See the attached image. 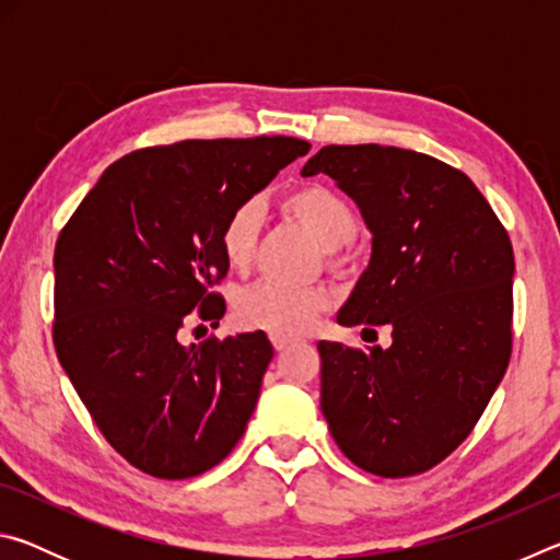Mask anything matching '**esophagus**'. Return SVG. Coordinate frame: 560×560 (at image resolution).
Masks as SVG:
<instances>
[{
    "mask_svg": "<svg viewBox=\"0 0 560 560\" xmlns=\"http://www.w3.org/2000/svg\"><path fill=\"white\" fill-rule=\"evenodd\" d=\"M271 343H273V348H277V350H287L293 343V340L287 338V336H271Z\"/></svg>",
    "mask_w": 560,
    "mask_h": 560,
    "instance_id": "34e87169",
    "label": "esophagus"
}]
</instances>
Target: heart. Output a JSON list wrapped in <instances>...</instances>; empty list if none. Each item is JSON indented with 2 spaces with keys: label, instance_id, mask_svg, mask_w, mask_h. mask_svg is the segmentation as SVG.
Returning a JSON list of instances; mask_svg holds the SVG:
<instances>
[{
  "label": "heart",
  "instance_id": "b5f03b06",
  "mask_svg": "<svg viewBox=\"0 0 560 560\" xmlns=\"http://www.w3.org/2000/svg\"><path fill=\"white\" fill-rule=\"evenodd\" d=\"M283 212L316 236V242L336 257V252L355 234V214L343 197L320 185H303L283 197ZM261 230L257 202H244L226 217L220 232V249L232 269L244 271L252 264ZM324 287H287L277 281H259L244 289L234 301L236 324L271 336H301L316 324L328 306Z\"/></svg>",
  "mask_w": 560,
  "mask_h": 560
}]
</instances>
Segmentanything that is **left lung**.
<instances>
[{
    "label": "left lung",
    "mask_w": 560,
    "mask_h": 560,
    "mask_svg": "<svg viewBox=\"0 0 560 560\" xmlns=\"http://www.w3.org/2000/svg\"><path fill=\"white\" fill-rule=\"evenodd\" d=\"M324 173L355 202L371 259L340 326H390V348L320 340V410L350 462L377 477L428 471L467 440L506 373L514 249L471 179L393 145H326Z\"/></svg>",
    "instance_id": "obj_1"
}]
</instances>
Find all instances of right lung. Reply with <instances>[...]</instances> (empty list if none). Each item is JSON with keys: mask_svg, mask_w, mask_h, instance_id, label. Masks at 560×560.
I'll return each mask as SVG.
<instances>
[{"mask_svg": "<svg viewBox=\"0 0 560 560\" xmlns=\"http://www.w3.org/2000/svg\"><path fill=\"white\" fill-rule=\"evenodd\" d=\"M299 138L183 140L106 167L54 252V346L93 422L158 479L220 464L257 407L273 348L264 330L183 346L230 264L220 232L236 207L306 155Z\"/></svg>", "mask_w": 560, "mask_h": 560, "instance_id": "right-lung-1", "label": "right lung"}]
</instances>
